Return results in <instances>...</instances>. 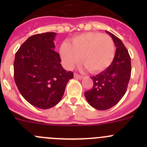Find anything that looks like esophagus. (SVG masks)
<instances>
[{
  "mask_svg": "<svg viewBox=\"0 0 147 147\" xmlns=\"http://www.w3.org/2000/svg\"><path fill=\"white\" fill-rule=\"evenodd\" d=\"M74 77H75V78H78V79H82V75H78V74H77V73L74 74Z\"/></svg>",
  "mask_w": 147,
  "mask_h": 147,
  "instance_id": "1",
  "label": "esophagus"
}]
</instances>
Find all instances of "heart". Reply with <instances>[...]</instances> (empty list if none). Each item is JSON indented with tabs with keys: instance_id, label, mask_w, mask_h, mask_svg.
I'll return each mask as SVG.
<instances>
[{
	"instance_id": "1",
	"label": "heart",
	"mask_w": 147,
	"mask_h": 147,
	"mask_svg": "<svg viewBox=\"0 0 147 147\" xmlns=\"http://www.w3.org/2000/svg\"><path fill=\"white\" fill-rule=\"evenodd\" d=\"M63 64L72 69L82 59L84 67L92 72L106 69L115 56V43L110 36L100 32H86L75 37L60 47Z\"/></svg>"
}]
</instances>
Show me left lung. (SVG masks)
<instances>
[{
	"mask_svg": "<svg viewBox=\"0 0 147 147\" xmlns=\"http://www.w3.org/2000/svg\"><path fill=\"white\" fill-rule=\"evenodd\" d=\"M116 47L115 55L111 65L95 76L92 88L84 92L87 102L94 109L106 110L120 101L127 91L131 77V58L121 40L106 30Z\"/></svg>",
	"mask_w": 147,
	"mask_h": 147,
	"instance_id": "obj_1",
	"label": "left lung"
}]
</instances>
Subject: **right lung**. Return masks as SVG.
<instances>
[{
	"mask_svg": "<svg viewBox=\"0 0 147 147\" xmlns=\"http://www.w3.org/2000/svg\"><path fill=\"white\" fill-rule=\"evenodd\" d=\"M56 32L37 34L20 47L14 60V80L26 101L40 109H49L60 102L73 72L63 67L55 51Z\"/></svg>",
	"mask_w": 147,
	"mask_h": 147,
	"instance_id": "add662e5",
	"label": "right lung"
}]
</instances>
